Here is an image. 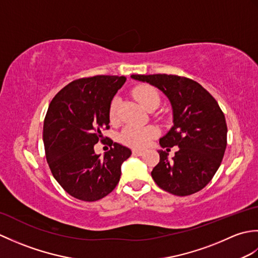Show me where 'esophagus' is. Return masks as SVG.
<instances>
[{
	"label": "esophagus",
	"instance_id": "1",
	"mask_svg": "<svg viewBox=\"0 0 258 258\" xmlns=\"http://www.w3.org/2000/svg\"><path fill=\"white\" fill-rule=\"evenodd\" d=\"M143 153H144V151H142V150H133V155L141 156V155H143Z\"/></svg>",
	"mask_w": 258,
	"mask_h": 258
}]
</instances>
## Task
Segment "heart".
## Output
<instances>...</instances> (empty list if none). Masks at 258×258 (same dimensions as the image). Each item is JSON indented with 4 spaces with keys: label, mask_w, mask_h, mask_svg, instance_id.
<instances>
[{
    "label": "heart",
    "mask_w": 258,
    "mask_h": 258,
    "mask_svg": "<svg viewBox=\"0 0 258 258\" xmlns=\"http://www.w3.org/2000/svg\"><path fill=\"white\" fill-rule=\"evenodd\" d=\"M134 96L145 108H151L154 105H160L161 96L160 93L153 86L140 85L136 86L133 91ZM108 116L112 123H116L118 120V98L115 97L109 104ZM157 135V130L154 126H138V125H126L120 134V140L127 146L134 149H143L149 145L152 140H154Z\"/></svg>",
    "instance_id": "b5f03b06"
}]
</instances>
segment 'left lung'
Segmentation results:
<instances>
[{
	"label": "left lung",
	"instance_id": "left-lung-1",
	"mask_svg": "<svg viewBox=\"0 0 258 258\" xmlns=\"http://www.w3.org/2000/svg\"><path fill=\"white\" fill-rule=\"evenodd\" d=\"M160 89L171 101L173 127L160 140L166 151L176 145L172 160L158 151L160 163L152 177L164 190L177 196L191 195L211 182L220 167L227 144L225 116L210 93L197 82L178 75H132Z\"/></svg>",
	"mask_w": 258,
	"mask_h": 258
}]
</instances>
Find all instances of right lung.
Instances as JSON below:
<instances>
[{"mask_svg": "<svg viewBox=\"0 0 258 258\" xmlns=\"http://www.w3.org/2000/svg\"><path fill=\"white\" fill-rule=\"evenodd\" d=\"M125 76L96 75L71 82L53 97L44 118L43 141L54 178L75 199L94 202L116 187L120 165L132 154L118 143L104 157L94 145L109 128L108 109Z\"/></svg>", "mask_w": 258, "mask_h": 258, "instance_id": "right-lung-1", "label": "right lung"}]
</instances>
